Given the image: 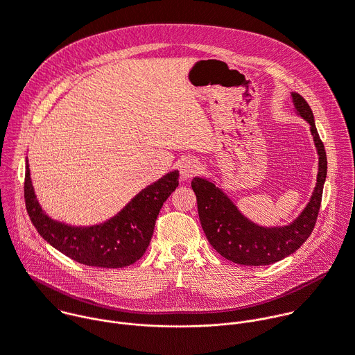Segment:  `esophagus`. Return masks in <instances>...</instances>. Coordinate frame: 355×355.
Returning a JSON list of instances; mask_svg holds the SVG:
<instances>
[{"label": "esophagus", "mask_w": 355, "mask_h": 355, "mask_svg": "<svg viewBox=\"0 0 355 355\" xmlns=\"http://www.w3.org/2000/svg\"><path fill=\"white\" fill-rule=\"evenodd\" d=\"M198 171H200V161L197 158L189 157V158L183 159V162L180 165V176L183 179L193 178Z\"/></svg>", "instance_id": "34e87169"}]
</instances>
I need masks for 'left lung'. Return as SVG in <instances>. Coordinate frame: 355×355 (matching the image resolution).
Listing matches in <instances>:
<instances>
[{"label": "left lung", "mask_w": 355, "mask_h": 355, "mask_svg": "<svg viewBox=\"0 0 355 355\" xmlns=\"http://www.w3.org/2000/svg\"><path fill=\"white\" fill-rule=\"evenodd\" d=\"M291 98L297 115L309 123L319 159L316 186L309 202L291 223L273 227L259 226L245 218L214 182L204 178H194L191 182L202 230L216 252L232 262L247 266L277 262L297 251L313 230L327 171L326 151L311 107L298 93H291Z\"/></svg>", "instance_id": "1"}]
</instances>
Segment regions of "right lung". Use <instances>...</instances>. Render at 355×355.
<instances>
[{
    "instance_id": "1",
    "label": "right lung",
    "mask_w": 355,
    "mask_h": 355,
    "mask_svg": "<svg viewBox=\"0 0 355 355\" xmlns=\"http://www.w3.org/2000/svg\"><path fill=\"white\" fill-rule=\"evenodd\" d=\"M179 186V171H172L143 189L115 216L100 225L71 226L51 219L40 207L25 172V201L32 223L54 248L87 266L125 268L146 252L157 216L166 198Z\"/></svg>"
}]
</instances>
